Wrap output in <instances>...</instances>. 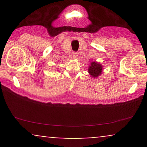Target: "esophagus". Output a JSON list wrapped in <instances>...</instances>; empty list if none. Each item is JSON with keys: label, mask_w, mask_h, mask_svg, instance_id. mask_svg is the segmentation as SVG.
I'll return each instance as SVG.
<instances>
[{"label": "esophagus", "mask_w": 147, "mask_h": 147, "mask_svg": "<svg viewBox=\"0 0 147 147\" xmlns=\"http://www.w3.org/2000/svg\"><path fill=\"white\" fill-rule=\"evenodd\" d=\"M72 56H73L74 58H77V57L78 56V53L76 52H74L73 53H72Z\"/></svg>", "instance_id": "34e87169"}]
</instances>
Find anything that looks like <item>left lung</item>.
Returning <instances> with one entry per match:
<instances>
[{
  "label": "left lung",
  "mask_w": 147,
  "mask_h": 147,
  "mask_svg": "<svg viewBox=\"0 0 147 147\" xmlns=\"http://www.w3.org/2000/svg\"><path fill=\"white\" fill-rule=\"evenodd\" d=\"M89 75L93 78H97L102 74L103 65L97 61H91L88 69Z\"/></svg>",
  "instance_id": "obj_1"
}]
</instances>
